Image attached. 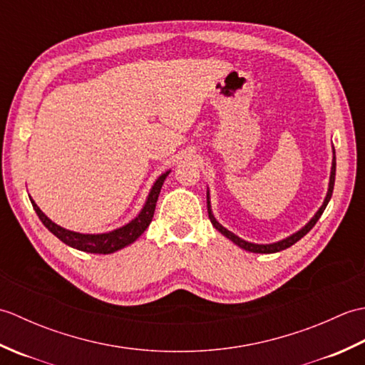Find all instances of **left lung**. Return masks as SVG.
Wrapping results in <instances>:
<instances>
[{"label": "left lung", "mask_w": 365, "mask_h": 365, "mask_svg": "<svg viewBox=\"0 0 365 365\" xmlns=\"http://www.w3.org/2000/svg\"><path fill=\"white\" fill-rule=\"evenodd\" d=\"M334 180H336V150L332 149V166H331V175H329V185H328V192H327V197H324L322 207L317 210V213L312 216V220L309 221L304 227H301L298 232H294V234H292L290 237H287L284 240H279V242L276 243H268V245H259V243H251V242H246V240L237 237L235 234H232L230 230H227L224 226H221V224L216 221V218L213 216V212H212V204H210V191L207 190V210H208V218H210L213 227L221 232V234L224 237H227L230 242H234L237 246L242 247V250L245 251H250V252H257V254H273V252H279L282 250H287V247H290L292 245H294L298 242V240H301L302 237H304L309 230H311L317 221L320 220L322 213L324 212V208H327L329 199L332 196V190H334Z\"/></svg>", "instance_id": "obj_1"}]
</instances>
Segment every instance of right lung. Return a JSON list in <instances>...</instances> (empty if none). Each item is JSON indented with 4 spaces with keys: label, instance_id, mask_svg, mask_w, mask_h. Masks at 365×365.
Returning <instances> with one entry per match:
<instances>
[{
    "label": "right lung",
    "instance_id": "add662e5",
    "mask_svg": "<svg viewBox=\"0 0 365 365\" xmlns=\"http://www.w3.org/2000/svg\"><path fill=\"white\" fill-rule=\"evenodd\" d=\"M169 173L170 170H166V173H163L157 180H155V183L150 188L149 196L145 199L144 207L141 208V212L138 213L135 220H131L128 224H125V226H122L119 229L105 232V234H80V232H73V230H67L64 227H61L56 222H53L48 216H46L41 208L37 207V204L33 199L31 197L29 199L38 216V220L42 221L43 226L67 246L75 247V250L78 251L91 252V254H113L115 251L122 250V247L136 242V240L144 234V230L149 227L155 213V207H157V200L160 196L161 187L163 183H165Z\"/></svg>",
    "mask_w": 365,
    "mask_h": 365
}]
</instances>
